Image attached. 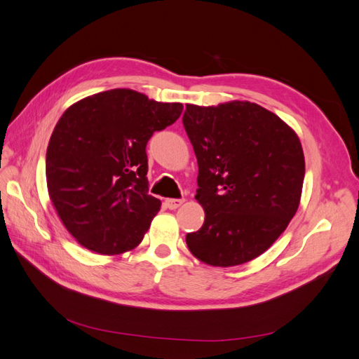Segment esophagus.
Here are the masks:
<instances>
[{"mask_svg":"<svg viewBox=\"0 0 359 359\" xmlns=\"http://www.w3.org/2000/svg\"><path fill=\"white\" fill-rule=\"evenodd\" d=\"M181 205H182L181 199H166L165 201V206L169 210H177V208H180Z\"/></svg>","mask_w":359,"mask_h":359,"instance_id":"esophagus-1","label":"esophagus"}]
</instances>
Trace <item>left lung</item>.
Wrapping results in <instances>:
<instances>
[{"label": "left lung", "instance_id": "1", "mask_svg": "<svg viewBox=\"0 0 359 359\" xmlns=\"http://www.w3.org/2000/svg\"><path fill=\"white\" fill-rule=\"evenodd\" d=\"M184 128L198 158L203 226L187 233L190 253L211 266H236L276 243L295 215L306 161L283 119L252 102L186 104Z\"/></svg>", "mask_w": 359, "mask_h": 359}]
</instances>
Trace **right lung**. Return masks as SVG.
I'll return each mask as SVG.
<instances>
[{
	"label": "right lung",
	"instance_id": "add662e5",
	"mask_svg": "<svg viewBox=\"0 0 359 359\" xmlns=\"http://www.w3.org/2000/svg\"><path fill=\"white\" fill-rule=\"evenodd\" d=\"M181 112V103L115 88L85 97L61 115L46 151L48 193L82 247L116 256L142 243L161 206L148 194L145 147Z\"/></svg>",
	"mask_w": 359,
	"mask_h": 359
}]
</instances>
